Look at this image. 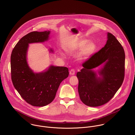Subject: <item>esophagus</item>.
Here are the masks:
<instances>
[{"label": "esophagus", "mask_w": 135, "mask_h": 135, "mask_svg": "<svg viewBox=\"0 0 135 135\" xmlns=\"http://www.w3.org/2000/svg\"><path fill=\"white\" fill-rule=\"evenodd\" d=\"M75 73V71L74 70V69H72L70 70V74L71 75H74Z\"/></svg>", "instance_id": "obj_1"}]
</instances>
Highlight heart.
<instances>
[{
	"label": "heart",
	"instance_id": "1",
	"mask_svg": "<svg viewBox=\"0 0 135 135\" xmlns=\"http://www.w3.org/2000/svg\"><path fill=\"white\" fill-rule=\"evenodd\" d=\"M87 40H81L79 41L73 48L68 47L66 48L68 52H71L73 49H81L78 55V58L80 60H84L89 58L95 51L96 45L91 41L88 42Z\"/></svg>",
	"mask_w": 135,
	"mask_h": 135
}]
</instances>
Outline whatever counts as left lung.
Wrapping results in <instances>:
<instances>
[{
	"label": "left lung",
	"instance_id": "1",
	"mask_svg": "<svg viewBox=\"0 0 135 135\" xmlns=\"http://www.w3.org/2000/svg\"><path fill=\"white\" fill-rule=\"evenodd\" d=\"M125 60L121 44L108 33L105 46L82 64L84 68L76 74L78 94L85 104L100 106L113 97L124 80ZM100 65L97 71L93 70Z\"/></svg>",
	"mask_w": 135,
	"mask_h": 135
}]
</instances>
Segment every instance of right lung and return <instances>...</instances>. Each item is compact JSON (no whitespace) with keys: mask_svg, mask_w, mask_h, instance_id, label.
<instances>
[{"mask_svg":"<svg viewBox=\"0 0 135 135\" xmlns=\"http://www.w3.org/2000/svg\"><path fill=\"white\" fill-rule=\"evenodd\" d=\"M50 32L46 31L27 34L18 42L11 56L13 86L26 102L35 107L50 103L55 98L60 83L69 74L66 67L51 65L45 70L36 73L28 65L27 56L29 44L48 41ZM49 51L54 52L51 48Z\"/></svg>","mask_w":135,"mask_h":135,"instance_id":"right-lung-1","label":"right lung"}]
</instances>
